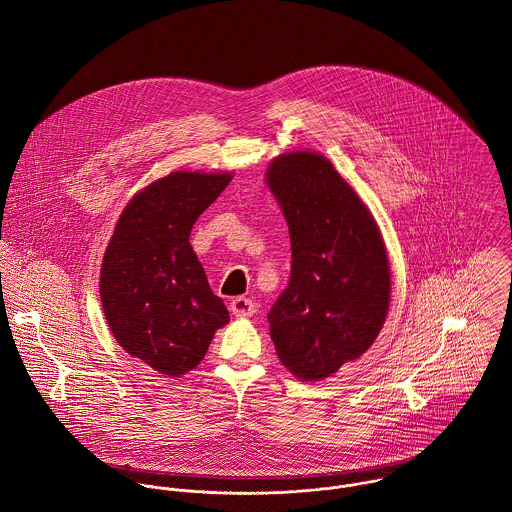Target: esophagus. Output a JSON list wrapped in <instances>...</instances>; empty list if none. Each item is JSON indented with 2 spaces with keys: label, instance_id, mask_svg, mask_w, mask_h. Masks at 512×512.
Masks as SVG:
<instances>
[{
  "label": "esophagus",
  "instance_id": "34e87169",
  "mask_svg": "<svg viewBox=\"0 0 512 512\" xmlns=\"http://www.w3.org/2000/svg\"><path fill=\"white\" fill-rule=\"evenodd\" d=\"M229 309L235 317H251L255 313V303L251 299H245V297H235L231 301Z\"/></svg>",
  "mask_w": 512,
  "mask_h": 512
}]
</instances>
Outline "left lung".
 <instances>
[{"mask_svg": "<svg viewBox=\"0 0 512 512\" xmlns=\"http://www.w3.org/2000/svg\"><path fill=\"white\" fill-rule=\"evenodd\" d=\"M291 237V277L267 319L281 363L321 381L359 359L383 329L391 269L381 231L333 163L283 153L267 169Z\"/></svg>", "mask_w": 512, "mask_h": 512, "instance_id": "1", "label": "left lung"}]
</instances>
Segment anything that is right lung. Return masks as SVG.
Segmentation results:
<instances>
[{"instance_id": "1", "label": "right lung", "mask_w": 512, "mask_h": 512, "mask_svg": "<svg viewBox=\"0 0 512 512\" xmlns=\"http://www.w3.org/2000/svg\"><path fill=\"white\" fill-rule=\"evenodd\" d=\"M229 173L173 171L123 209L105 249L99 295L117 343L161 375L179 377L205 357L229 323L193 253L197 217L229 185Z\"/></svg>"}]
</instances>
